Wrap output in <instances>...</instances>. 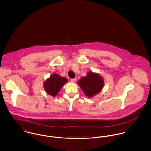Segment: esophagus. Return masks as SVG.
Wrapping results in <instances>:
<instances>
[{
  "label": "esophagus",
  "instance_id": "esophagus-1",
  "mask_svg": "<svg viewBox=\"0 0 151 151\" xmlns=\"http://www.w3.org/2000/svg\"><path fill=\"white\" fill-rule=\"evenodd\" d=\"M76 80H77L76 78H72V79H71V81L72 83H75L76 81Z\"/></svg>",
  "mask_w": 151,
  "mask_h": 151
}]
</instances>
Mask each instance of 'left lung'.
<instances>
[{"instance_id":"obj_1","label":"left lung","mask_w":151,"mask_h":151,"mask_svg":"<svg viewBox=\"0 0 151 151\" xmlns=\"http://www.w3.org/2000/svg\"><path fill=\"white\" fill-rule=\"evenodd\" d=\"M86 96L92 98L99 93L104 86V81L97 73L89 71L86 77L81 78L78 82Z\"/></svg>"}]
</instances>
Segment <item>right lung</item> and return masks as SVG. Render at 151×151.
I'll return each instance as SVG.
<instances>
[{"label":"right lung","instance_id":"add662e5","mask_svg":"<svg viewBox=\"0 0 151 151\" xmlns=\"http://www.w3.org/2000/svg\"><path fill=\"white\" fill-rule=\"evenodd\" d=\"M67 82V78L60 77L56 74H53L43 84V87L47 94L55 96L58 95L62 87Z\"/></svg>","mask_w":151,"mask_h":151}]
</instances>
